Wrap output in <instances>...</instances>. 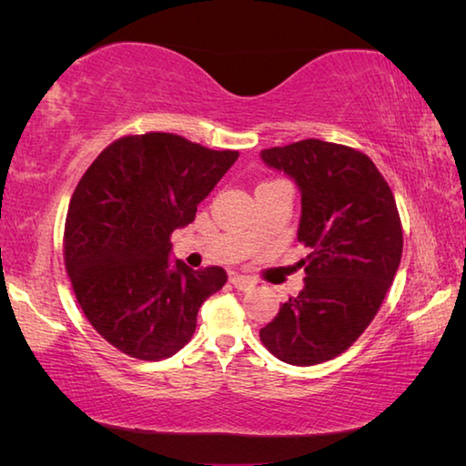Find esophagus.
Returning a JSON list of instances; mask_svg holds the SVG:
<instances>
[{
    "label": "esophagus",
    "mask_w": 466,
    "mask_h": 466,
    "mask_svg": "<svg viewBox=\"0 0 466 466\" xmlns=\"http://www.w3.org/2000/svg\"><path fill=\"white\" fill-rule=\"evenodd\" d=\"M230 283L234 288H238V289H242V291H247V289H250V288H255V279L252 278H247V275H232L230 278Z\"/></svg>",
    "instance_id": "1"
}]
</instances>
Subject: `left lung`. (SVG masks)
<instances>
[{
	"label": "left lung",
	"mask_w": 466,
	"mask_h": 466,
	"mask_svg": "<svg viewBox=\"0 0 466 466\" xmlns=\"http://www.w3.org/2000/svg\"><path fill=\"white\" fill-rule=\"evenodd\" d=\"M302 193L298 240L304 289L261 329L263 345L291 366L341 356L380 309L403 255L394 195L376 164L350 146L302 139L261 152Z\"/></svg>",
	"instance_id": "obj_1"
}]
</instances>
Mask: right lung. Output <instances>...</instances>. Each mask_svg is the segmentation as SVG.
I'll return each mask as SVG.
<instances>
[{
  "mask_svg": "<svg viewBox=\"0 0 466 466\" xmlns=\"http://www.w3.org/2000/svg\"><path fill=\"white\" fill-rule=\"evenodd\" d=\"M238 157L177 133L115 139L69 201L63 261L82 312L129 358L160 361L191 341L201 304L228 279L222 267H170V236Z\"/></svg>",
  "mask_w": 466,
  "mask_h": 466,
  "instance_id": "add662e5",
  "label": "right lung"
}]
</instances>
